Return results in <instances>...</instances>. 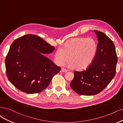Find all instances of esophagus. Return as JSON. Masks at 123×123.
Listing matches in <instances>:
<instances>
[{
    "instance_id": "1",
    "label": "esophagus",
    "mask_w": 123,
    "mask_h": 123,
    "mask_svg": "<svg viewBox=\"0 0 123 123\" xmlns=\"http://www.w3.org/2000/svg\"><path fill=\"white\" fill-rule=\"evenodd\" d=\"M67 71H68L67 69H65V68H62L61 70V72H66Z\"/></svg>"
}]
</instances>
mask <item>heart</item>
<instances>
[{"mask_svg": "<svg viewBox=\"0 0 123 123\" xmlns=\"http://www.w3.org/2000/svg\"><path fill=\"white\" fill-rule=\"evenodd\" d=\"M98 44L93 38H72L58 49L55 54V59L59 65H62L69 60V68L85 69L91 65L96 56Z\"/></svg>", "mask_w": 123, "mask_h": 123, "instance_id": "1", "label": "heart"}]
</instances>
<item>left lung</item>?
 <instances>
[{
	"label": "left lung",
	"instance_id": "8db88e82",
	"mask_svg": "<svg viewBox=\"0 0 123 123\" xmlns=\"http://www.w3.org/2000/svg\"><path fill=\"white\" fill-rule=\"evenodd\" d=\"M97 35L98 48L96 56L87 69L74 71L70 87L81 95L91 96L100 93L114 78L117 57L115 44L102 32L94 30Z\"/></svg>",
	"mask_w": 123,
	"mask_h": 123
}]
</instances>
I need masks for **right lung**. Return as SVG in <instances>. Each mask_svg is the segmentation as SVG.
Instances as JSON below:
<instances>
[{
    "instance_id": "1",
    "label": "right lung",
    "mask_w": 123,
    "mask_h": 123,
    "mask_svg": "<svg viewBox=\"0 0 123 123\" xmlns=\"http://www.w3.org/2000/svg\"><path fill=\"white\" fill-rule=\"evenodd\" d=\"M55 49L43 38L33 34L15 40L5 60L9 81L26 93L42 92L61 69L43 55L51 53Z\"/></svg>"
}]
</instances>
